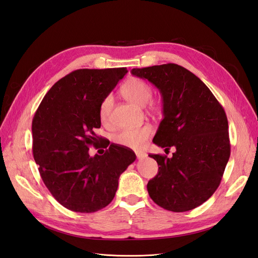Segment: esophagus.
Masks as SVG:
<instances>
[{"label":"esophagus","mask_w":258,"mask_h":258,"mask_svg":"<svg viewBox=\"0 0 258 258\" xmlns=\"http://www.w3.org/2000/svg\"><path fill=\"white\" fill-rule=\"evenodd\" d=\"M136 155H137V157L139 159H143V158H145L146 156H147L144 152H136Z\"/></svg>","instance_id":"34e87169"}]
</instances>
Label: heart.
Returning a JSON list of instances; mask_svg holds the SVG:
<instances>
[{"instance_id":"obj_1","label":"heart","mask_w":258,"mask_h":258,"mask_svg":"<svg viewBox=\"0 0 258 258\" xmlns=\"http://www.w3.org/2000/svg\"><path fill=\"white\" fill-rule=\"evenodd\" d=\"M120 92L122 97L128 100L129 102L137 106L143 107L150 102L153 91L152 87L145 81L138 79V77H131L127 80L121 86ZM114 105V98L108 95L106 96L99 106V116L103 122L110 120L111 113ZM152 135V128L150 126H143L140 128L123 129L118 132L114 138L116 144L124 146L128 148H139L150 138Z\"/></svg>"}]
</instances>
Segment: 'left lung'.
I'll return each instance as SVG.
<instances>
[{
	"instance_id": "8db88e82",
	"label": "left lung",
	"mask_w": 258,
	"mask_h": 258,
	"mask_svg": "<svg viewBox=\"0 0 258 258\" xmlns=\"http://www.w3.org/2000/svg\"><path fill=\"white\" fill-rule=\"evenodd\" d=\"M160 91L163 118L153 142L172 157L150 155L158 174L147 183L156 205L185 212L207 201L221 183L230 156L228 120L223 106L206 84L174 63L132 69Z\"/></svg>"
}]
</instances>
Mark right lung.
<instances>
[{
	"instance_id": "obj_1",
	"label": "right lung",
	"mask_w": 258,
	"mask_h": 258,
	"mask_svg": "<svg viewBox=\"0 0 258 258\" xmlns=\"http://www.w3.org/2000/svg\"><path fill=\"white\" fill-rule=\"evenodd\" d=\"M127 72L126 68L76 70L52 86L33 117V156L43 182L74 212L105 208L120 174L137 158L130 148L115 144L103 155H89L90 145L102 140L95 134L101 127L99 106Z\"/></svg>"
}]
</instances>
